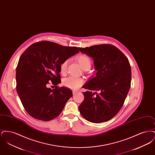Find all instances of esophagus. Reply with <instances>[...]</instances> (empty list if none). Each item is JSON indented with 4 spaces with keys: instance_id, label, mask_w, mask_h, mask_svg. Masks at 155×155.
<instances>
[{
    "instance_id": "34e87169",
    "label": "esophagus",
    "mask_w": 155,
    "mask_h": 155,
    "mask_svg": "<svg viewBox=\"0 0 155 155\" xmlns=\"http://www.w3.org/2000/svg\"><path fill=\"white\" fill-rule=\"evenodd\" d=\"M77 93V91H73V94L74 95V94H75Z\"/></svg>"
}]
</instances>
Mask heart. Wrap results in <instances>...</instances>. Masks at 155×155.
<instances>
[{"label":"heart","mask_w":155,"mask_h":155,"mask_svg":"<svg viewBox=\"0 0 155 155\" xmlns=\"http://www.w3.org/2000/svg\"><path fill=\"white\" fill-rule=\"evenodd\" d=\"M77 61L79 63L81 67L84 70H88L91 66V60L86 54H80L76 57ZM69 59H65L60 65V73L64 74L66 72ZM63 85L68 88L77 89L80 87L84 83V80L81 78L69 77L63 80Z\"/></svg>","instance_id":"b5f03b06"}]
</instances>
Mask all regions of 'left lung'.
<instances>
[{"label": "left lung", "mask_w": 155, "mask_h": 155, "mask_svg": "<svg viewBox=\"0 0 155 155\" xmlns=\"http://www.w3.org/2000/svg\"><path fill=\"white\" fill-rule=\"evenodd\" d=\"M80 52L94 59L96 75L82 87L84 100L79 106L81 115L94 123L114 117L124 103L131 87V69L125 55L116 46L97 45Z\"/></svg>", "instance_id": "obj_1"}]
</instances>
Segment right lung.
<instances>
[{"label":"right lung","mask_w":155,"mask_h":155,"mask_svg":"<svg viewBox=\"0 0 155 155\" xmlns=\"http://www.w3.org/2000/svg\"><path fill=\"white\" fill-rule=\"evenodd\" d=\"M78 52L77 47L46 41L31 45L23 52L16 68V89L31 116L48 121L60 114L73 93L57 86L61 82L60 65ZM51 81L56 86L53 90L47 87Z\"/></svg>","instance_id":"add662e5"}]
</instances>
